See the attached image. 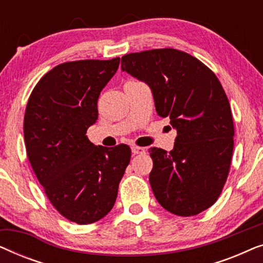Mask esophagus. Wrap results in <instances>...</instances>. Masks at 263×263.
I'll return each instance as SVG.
<instances>
[{"label":"esophagus","mask_w":263,"mask_h":263,"mask_svg":"<svg viewBox=\"0 0 263 263\" xmlns=\"http://www.w3.org/2000/svg\"><path fill=\"white\" fill-rule=\"evenodd\" d=\"M132 152H133V154H143L146 152V149L143 148V147H139V146H133L132 147Z\"/></svg>","instance_id":"1"}]
</instances>
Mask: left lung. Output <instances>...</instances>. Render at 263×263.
I'll return each mask as SVG.
<instances>
[{
    "label": "left lung",
    "instance_id": "8db88e82",
    "mask_svg": "<svg viewBox=\"0 0 263 263\" xmlns=\"http://www.w3.org/2000/svg\"><path fill=\"white\" fill-rule=\"evenodd\" d=\"M122 70L145 81L157 114L177 130L170 152L149 149L158 202L181 217L210 208L228 179L233 152L231 106L219 79L196 57L171 48L122 57Z\"/></svg>",
    "mask_w": 263,
    "mask_h": 263
}]
</instances>
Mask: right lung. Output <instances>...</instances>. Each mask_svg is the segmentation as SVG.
Returning <instances> with one entry per match:
<instances>
[{
    "mask_svg": "<svg viewBox=\"0 0 263 263\" xmlns=\"http://www.w3.org/2000/svg\"><path fill=\"white\" fill-rule=\"evenodd\" d=\"M120 57L59 64L34 86L24 117L27 158L48 199L68 220L92 224L112 210L130 148L95 146L86 132Z\"/></svg>",
    "mask_w": 263,
    "mask_h": 263,
    "instance_id": "add662e5",
    "label": "right lung"
}]
</instances>
